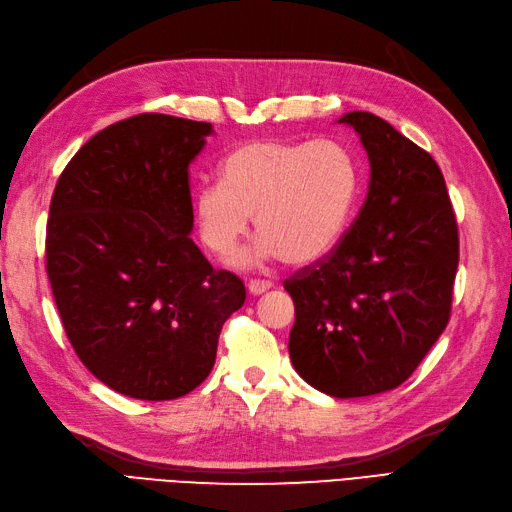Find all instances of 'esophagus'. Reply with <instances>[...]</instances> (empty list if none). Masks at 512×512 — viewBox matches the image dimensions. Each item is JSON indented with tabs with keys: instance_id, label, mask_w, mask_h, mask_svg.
Listing matches in <instances>:
<instances>
[{
	"instance_id": "obj_1",
	"label": "esophagus",
	"mask_w": 512,
	"mask_h": 512,
	"mask_svg": "<svg viewBox=\"0 0 512 512\" xmlns=\"http://www.w3.org/2000/svg\"><path fill=\"white\" fill-rule=\"evenodd\" d=\"M271 287H274V285H271L269 280H249V282H247V291L252 293V295H263V293L269 291Z\"/></svg>"
}]
</instances>
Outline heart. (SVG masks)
I'll return each instance as SVG.
<instances>
[{
  "label": "heart",
  "mask_w": 512,
  "mask_h": 512,
  "mask_svg": "<svg viewBox=\"0 0 512 512\" xmlns=\"http://www.w3.org/2000/svg\"><path fill=\"white\" fill-rule=\"evenodd\" d=\"M221 177L195 192V217L201 241L221 258L236 252L254 217L260 234L238 267L320 260L342 236L359 190L355 157L335 140L247 142L225 157Z\"/></svg>",
  "instance_id": "obj_1"
}]
</instances>
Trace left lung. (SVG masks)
<instances>
[{
  "label": "left lung",
  "mask_w": 512,
  "mask_h": 512,
  "mask_svg": "<svg viewBox=\"0 0 512 512\" xmlns=\"http://www.w3.org/2000/svg\"><path fill=\"white\" fill-rule=\"evenodd\" d=\"M337 122L368 153V197L333 252L285 280L289 357L315 390L357 399L399 388L445 331L458 225L429 153L374 113Z\"/></svg>",
  "instance_id": "1"
}]
</instances>
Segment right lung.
I'll list each match as a JSON object with an SVG mask.
<instances>
[{
	"mask_svg": "<svg viewBox=\"0 0 512 512\" xmlns=\"http://www.w3.org/2000/svg\"><path fill=\"white\" fill-rule=\"evenodd\" d=\"M210 122L142 113L96 133L54 188L45 236L56 309L111 390L179 399L206 381L245 285L192 241L188 166Z\"/></svg>",
	"mask_w": 512,
	"mask_h": 512,
	"instance_id": "right-lung-1",
	"label": "right lung"
}]
</instances>
